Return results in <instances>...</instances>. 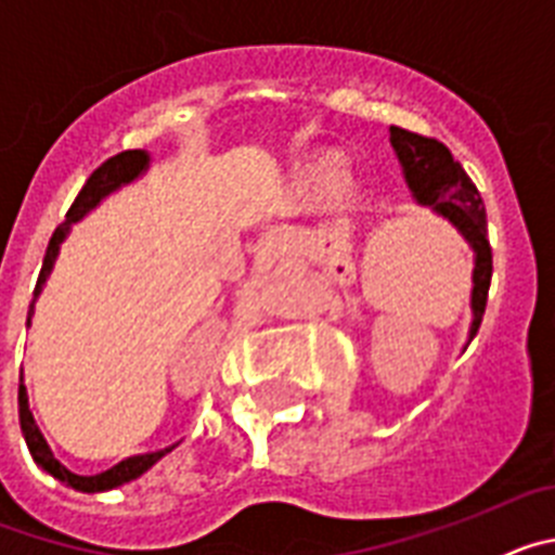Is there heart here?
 Returning <instances> with one entry per match:
<instances>
[{
  "label": "heart",
  "mask_w": 555,
  "mask_h": 555,
  "mask_svg": "<svg viewBox=\"0 0 555 555\" xmlns=\"http://www.w3.org/2000/svg\"><path fill=\"white\" fill-rule=\"evenodd\" d=\"M333 171H336V164H333V160H325V164H322L320 169L313 171V180L331 178ZM331 197H333V203H347V199L352 197L350 183H347V180H336V183L331 185Z\"/></svg>",
  "instance_id": "obj_1"
}]
</instances>
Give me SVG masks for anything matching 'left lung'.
Listing matches in <instances>:
<instances>
[{
  "mask_svg": "<svg viewBox=\"0 0 555 555\" xmlns=\"http://www.w3.org/2000/svg\"><path fill=\"white\" fill-rule=\"evenodd\" d=\"M389 141L397 152V160L403 166V178L411 194L420 205H428L434 214L448 219L459 230L475 253L473 269V325H469V341L478 333L483 311H487L489 281H492V247L487 238V208L480 199L478 189L453 160L442 141L420 135V132L389 127Z\"/></svg>",
  "mask_w": 555,
  "mask_h": 555,
  "instance_id": "8db88e82",
  "label": "left lung"
}]
</instances>
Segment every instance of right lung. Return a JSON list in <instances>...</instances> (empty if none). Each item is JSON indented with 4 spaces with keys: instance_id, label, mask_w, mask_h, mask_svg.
Returning <instances> with one entry per match:
<instances>
[{
    "instance_id": "add662e5",
    "label": "right lung",
    "mask_w": 555,
    "mask_h": 555,
    "mask_svg": "<svg viewBox=\"0 0 555 555\" xmlns=\"http://www.w3.org/2000/svg\"><path fill=\"white\" fill-rule=\"evenodd\" d=\"M146 166H150V155H146L144 150H127V152H119V155H113V158H107L100 169H94V175L86 180V185L80 189V194H77V199L72 203V208H68L66 222L57 224V230L52 233V238H49L47 255H43L41 274H38L36 292H33V306H36L38 294H41L49 272H52V267H55L57 249H61L63 238L68 235L72 224L80 222L88 210H94L96 205H100V199H105L111 191L132 183V180L139 178ZM33 306H29V317H33ZM29 317H27V325H29ZM18 420H22V434H24V439H27V448H29V453H33V459H36L38 467L47 469L52 478H57L61 483H66V487L77 489V492H107V489H116V487H121V483H130V480H135L139 475H144L152 464H158V461L164 459L166 453H171V448H175V444H171V448L158 450V453L130 455V459L119 461L116 467L105 469V473H100V475H75L72 469L63 467L61 461L52 455V450H49L47 439H43V434L38 430L36 420H33V411H29L27 389H24V384H18Z\"/></svg>"
}]
</instances>
